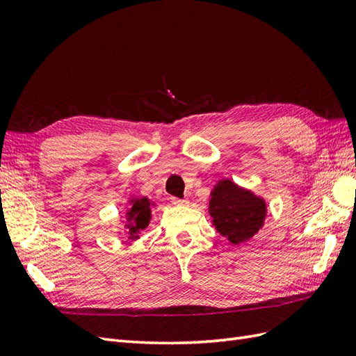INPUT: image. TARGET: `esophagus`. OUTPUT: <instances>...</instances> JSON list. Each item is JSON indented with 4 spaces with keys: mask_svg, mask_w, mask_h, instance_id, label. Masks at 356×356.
Wrapping results in <instances>:
<instances>
[{
    "mask_svg": "<svg viewBox=\"0 0 356 356\" xmlns=\"http://www.w3.org/2000/svg\"><path fill=\"white\" fill-rule=\"evenodd\" d=\"M170 202L174 203V204H177V207H184V204H187V203H188V200H186V199H179V197H175V196H172V197H170Z\"/></svg>",
    "mask_w": 356,
    "mask_h": 356,
    "instance_id": "esophagus-1",
    "label": "esophagus"
}]
</instances>
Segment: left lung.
Returning <instances> with one entry per match:
<instances>
[{
	"mask_svg": "<svg viewBox=\"0 0 356 356\" xmlns=\"http://www.w3.org/2000/svg\"><path fill=\"white\" fill-rule=\"evenodd\" d=\"M266 203L254 193L241 188L230 179L213 187L209 213L217 232L233 245L242 243L261 229L266 218Z\"/></svg>",
	"mask_w": 356,
	"mask_h": 356,
	"instance_id": "1",
	"label": "left lung"
}]
</instances>
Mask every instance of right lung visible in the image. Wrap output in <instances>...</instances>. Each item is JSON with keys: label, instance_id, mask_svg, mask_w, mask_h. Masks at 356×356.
Wrapping results in <instances>:
<instances>
[{"label": "right lung", "instance_id": "obj_1", "mask_svg": "<svg viewBox=\"0 0 356 356\" xmlns=\"http://www.w3.org/2000/svg\"><path fill=\"white\" fill-rule=\"evenodd\" d=\"M132 207L126 212L127 222L124 227L127 229V233L131 234V239H138V233L144 230L149 220H152V202L147 197L141 199H132Z\"/></svg>", "mask_w": 356, "mask_h": 356}]
</instances>
